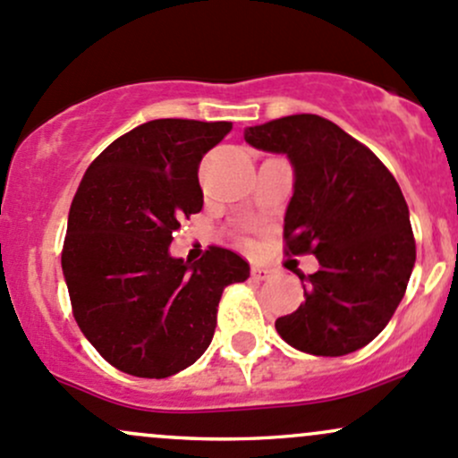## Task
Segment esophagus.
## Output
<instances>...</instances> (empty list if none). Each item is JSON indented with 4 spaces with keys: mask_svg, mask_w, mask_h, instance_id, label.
I'll return each mask as SVG.
<instances>
[{
    "mask_svg": "<svg viewBox=\"0 0 458 458\" xmlns=\"http://www.w3.org/2000/svg\"><path fill=\"white\" fill-rule=\"evenodd\" d=\"M250 275H253V277L258 279V282H262V279L270 277V270L264 268V267H253V268H250Z\"/></svg>",
    "mask_w": 458,
    "mask_h": 458,
    "instance_id": "esophagus-1",
    "label": "esophagus"
}]
</instances>
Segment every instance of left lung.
Masks as SVG:
<instances>
[{"mask_svg": "<svg viewBox=\"0 0 458 458\" xmlns=\"http://www.w3.org/2000/svg\"><path fill=\"white\" fill-rule=\"evenodd\" d=\"M253 148L286 155L294 172L284 238L318 270L299 275L301 303L275 321L299 352L345 356L371 343L404 297L415 238L400 185L367 146L312 113L250 126Z\"/></svg>", "mask_w": 458, "mask_h": 458, "instance_id": "left-lung-1", "label": "left lung"}]
</instances>
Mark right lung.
Wrapping results in <instances>:
<instances>
[{"label":"right lung","instance_id":"obj_1","mask_svg":"<svg viewBox=\"0 0 458 458\" xmlns=\"http://www.w3.org/2000/svg\"><path fill=\"white\" fill-rule=\"evenodd\" d=\"M231 122L152 120L117 137L87 168L67 218L63 275L73 318L106 362L168 377L209 347L223 290L249 264L211 247L172 258L181 218L203 209L199 164Z\"/></svg>","mask_w":458,"mask_h":458}]
</instances>
